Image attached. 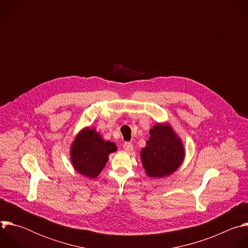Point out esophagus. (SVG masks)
Wrapping results in <instances>:
<instances>
[{
  "label": "esophagus",
  "mask_w": 248,
  "mask_h": 248,
  "mask_svg": "<svg viewBox=\"0 0 248 248\" xmlns=\"http://www.w3.org/2000/svg\"><path fill=\"white\" fill-rule=\"evenodd\" d=\"M124 149L126 151V152H132L133 151V145L130 143V142H124Z\"/></svg>",
  "instance_id": "esophagus-1"
}]
</instances>
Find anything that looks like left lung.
<instances>
[{
    "label": "left lung",
    "instance_id": "left-lung-1",
    "mask_svg": "<svg viewBox=\"0 0 248 248\" xmlns=\"http://www.w3.org/2000/svg\"><path fill=\"white\" fill-rule=\"evenodd\" d=\"M146 146L140 150V159L149 178L169 176L184 163L186 149L182 138L169 123H157L149 131Z\"/></svg>",
    "mask_w": 248,
    "mask_h": 248
}]
</instances>
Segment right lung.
I'll return each instance as SVG.
<instances>
[{"mask_svg": "<svg viewBox=\"0 0 248 248\" xmlns=\"http://www.w3.org/2000/svg\"><path fill=\"white\" fill-rule=\"evenodd\" d=\"M117 149L116 144L105 140L94 126H86L76 135L70 145V162L78 173L95 179L105 168L109 155Z\"/></svg>", "mask_w": 248, "mask_h": 248, "instance_id": "add662e5", "label": "right lung"}]
</instances>
